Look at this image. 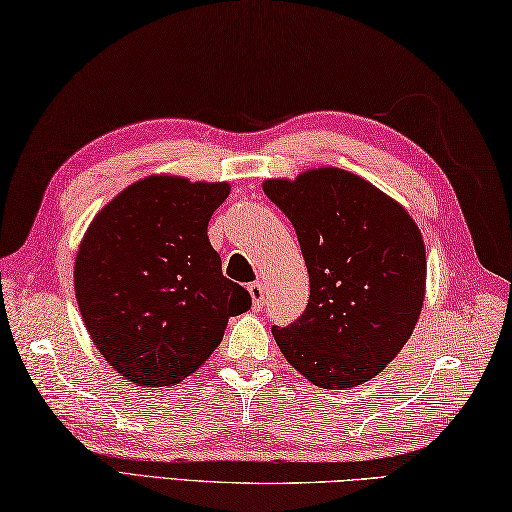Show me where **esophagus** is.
<instances>
[{
    "label": "esophagus",
    "mask_w": 512,
    "mask_h": 512,
    "mask_svg": "<svg viewBox=\"0 0 512 512\" xmlns=\"http://www.w3.org/2000/svg\"><path fill=\"white\" fill-rule=\"evenodd\" d=\"M247 289H249V296H252L254 309L256 311L263 309V305H265V285L260 283V280H256V283H252Z\"/></svg>",
    "instance_id": "obj_1"
}]
</instances>
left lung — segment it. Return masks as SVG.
I'll return each mask as SVG.
<instances>
[{"label": "left lung", "mask_w": 512, "mask_h": 512, "mask_svg": "<svg viewBox=\"0 0 512 512\" xmlns=\"http://www.w3.org/2000/svg\"><path fill=\"white\" fill-rule=\"evenodd\" d=\"M263 190L296 229L309 271V302L274 327L291 367L320 389L375 378L398 356L420 318L426 249L404 207L360 176L307 170Z\"/></svg>", "instance_id": "8db88e82"}]
</instances>
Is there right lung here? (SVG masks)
<instances>
[{
	"label": "right lung",
	"instance_id": "obj_1",
	"mask_svg": "<svg viewBox=\"0 0 512 512\" xmlns=\"http://www.w3.org/2000/svg\"><path fill=\"white\" fill-rule=\"evenodd\" d=\"M227 183L156 174L95 216L75 260V296L92 342L139 387H172L221 344L252 296L223 276L207 238Z\"/></svg>",
	"mask_w": 512,
	"mask_h": 512
}]
</instances>
